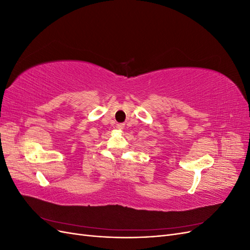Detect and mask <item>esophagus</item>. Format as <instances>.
I'll use <instances>...</instances> for the list:
<instances>
[{"label":"esophagus","instance_id":"34e87169","mask_svg":"<svg viewBox=\"0 0 250 250\" xmlns=\"http://www.w3.org/2000/svg\"><path fill=\"white\" fill-rule=\"evenodd\" d=\"M124 127H125V124H124V123H119V124H117V128H118V129H120V130L124 129Z\"/></svg>","mask_w":250,"mask_h":250}]
</instances>
